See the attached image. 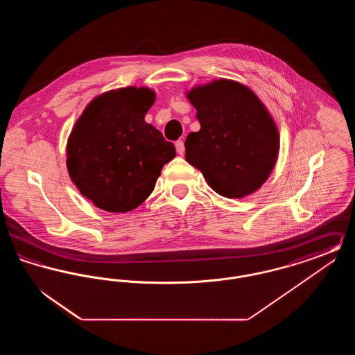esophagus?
Returning a JSON list of instances; mask_svg holds the SVG:
<instances>
[{
    "mask_svg": "<svg viewBox=\"0 0 355 355\" xmlns=\"http://www.w3.org/2000/svg\"><path fill=\"white\" fill-rule=\"evenodd\" d=\"M175 149H177V153L181 154V155L185 153V144H184L182 139H180V141L175 142Z\"/></svg>",
    "mask_w": 355,
    "mask_h": 355,
    "instance_id": "34e87169",
    "label": "esophagus"
}]
</instances>
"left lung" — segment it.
Instances as JSON below:
<instances>
[{"label":"left lung","mask_w":355,"mask_h":355,"mask_svg":"<svg viewBox=\"0 0 355 355\" xmlns=\"http://www.w3.org/2000/svg\"><path fill=\"white\" fill-rule=\"evenodd\" d=\"M200 132L186 137V161L227 198L252 194L275 165L279 137L274 121L250 89L229 80L193 89Z\"/></svg>","instance_id":"8db88e82"}]
</instances>
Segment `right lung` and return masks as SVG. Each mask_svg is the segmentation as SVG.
<instances>
[{"label": "right lung", "instance_id": "right-lung-1", "mask_svg": "<svg viewBox=\"0 0 355 355\" xmlns=\"http://www.w3.org/2000/svg\"><path fill=\"white\" fill-rule=\"evenodd\" d=\"M146 87H123L94 98L69 137L68 165L81 194L102 210L126 213L154 190L174 145L145 122L154 103Z\"/></svg>", "mask_w": 355, "mask_h": 355}]
</instances>
